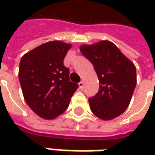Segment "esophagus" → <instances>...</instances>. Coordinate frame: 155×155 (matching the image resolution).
Masks as SVG:
<instances>
[{"label":"esophagus","instance_id":"esophagus-1","mask_svg":"<svg viewBox=\"0 0 155 155\" xmlns=\"http://www.w3.org/2000/svg\"><path fill=\"white\" fill-rule=\"evenodd\" d=\"M78 86L80 89H83V87H84V82L83 81H81L80 83H78Z\"/></svg>","mask_w":155,"mask_h":155}]
</instances>
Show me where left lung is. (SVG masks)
Returning a JSON list of instances; mask_svg holds the SVG:
<instances>
[{"mask_svg": "<svg viewBox=\"0 0 155 155\" xmlns=\"http://www.w3.org/2000/svg\"><path fill=\"white\" fill-rule=\"evenodd\" d=\"M83 55L92 63L99 80L97 94L89 99L92 113L104 121L127 110L136 85V69L114 43L102 40L80 45Z\"/></svg>", "mask_w": 155, "mask_h": 155, "instance_id": "left-lung-1", "label": "left lung"}]
</instances>
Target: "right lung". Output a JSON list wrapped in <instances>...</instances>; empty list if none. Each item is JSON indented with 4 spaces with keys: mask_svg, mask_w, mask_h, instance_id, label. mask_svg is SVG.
<instances>
[{
    "mask_svg": "<svg viewBox=\"0 0 155 155\" xmlns=\"http://www.w3.org/2000/svg\"><path fill=\"white\" fill-rule=\"evenodd\" d=\"M71 44L48 41L24 54L20 62L19 80L23 97L33 112L51 120L68 108L78 84L69 80L64 58Z\"/></svg>",
    "mask_w": 155,
    "mask_h": 155,
    "instance_id": "add662e5",
    "label": "right lung"
}]
</instances>
